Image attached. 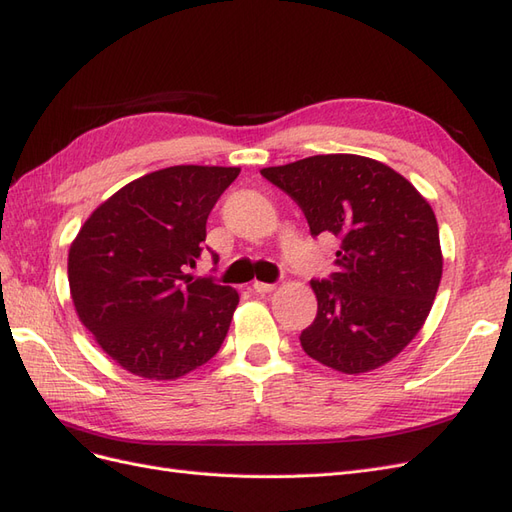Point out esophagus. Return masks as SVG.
Listing matches in <instances>:
<instances>
[{
	"label": "esophagus",
	"instance_id": "34e87169",
	"mask_svg": "<svg viewBox=\"0 0 512 512\" xmlns=\"http://www.w3.org/2000/svg\"><path fill=\"white\" fill-rule=\"evenodd\" d=\"M253 290H255L257 294H268V292H272V290H274V283L255 281V283H253Z\"/></svg>",
	"mask_w": 512,
	"mask_h": 512
}]
</instances>
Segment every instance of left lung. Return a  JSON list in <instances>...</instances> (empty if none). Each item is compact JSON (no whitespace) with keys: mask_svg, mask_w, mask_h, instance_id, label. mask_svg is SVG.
Returning <instances> with one entry per match:
<instances>
[{"mask_svg":"<svg viewBox=\"0 0 512 512\" xmlns=\"http://www.w3.org/2000/svg\"><path fill=\"white\" fill-rule=\"evenodd\" d=\"M303 209L311 235L342 240L318 316L300 333L311 359L344 374L381 368L422 329L443 257L437 218L411 181L363 155H313L261 170Z\"/></svg>","mask_w":512,"mask_h":512,"instance_id":"1","label":"left lung"}]
</instances>
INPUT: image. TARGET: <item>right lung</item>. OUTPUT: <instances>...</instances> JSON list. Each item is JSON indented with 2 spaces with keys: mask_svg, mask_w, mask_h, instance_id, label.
I'll list each match as a JSON object with an SVG mask.
<instances>
[{
  "mask_svg": "<svg viewBox=\"0 0 512 512\" xmlns=\"http://www.w3.org/2000/svg\"><path fill=\"white\" fill-rule=\"evenodd\" d=\"M238 175L235 166L155 170L112 194L77 233L69 248L75 311L123 370L175 381L225 342L238 292L186 270L203 253L209 212Z\"/></svg>",
  "mask_w": 512,
  "mask_h": 512,
  "instance_id": "right-lung-1",
  "label": "right lung"
}]
</instances>
